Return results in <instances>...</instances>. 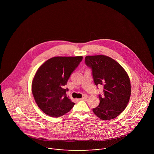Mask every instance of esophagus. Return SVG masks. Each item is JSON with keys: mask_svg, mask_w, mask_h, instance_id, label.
<instances>
[{"mask_svg": "<svg viewBox=\"0 0 154 154\" xmlns=\"http://www.w3.org/2000/svg\"><path fill=\"white\" fill-rule=\"evenodd\" d=\"M87 97H88L87 96H84V97H82L80 100H85V101H86V100H87Z\"/></svg>", "mask_w": 154, "mask_h": 154, "instance_id": "esophagus-1", "label": "esophagus"}]
</instances>
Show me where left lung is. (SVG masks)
Wrapping results in <instances>:
<instances>
[{
    "label": "left lung",
    "mask_w": 154,
    "mask_h": 154,
    "mask_svg": "<svg viewBox=\"0 0 154 154\" xmlns=\"http://www.w3.org/2000/svg\"><path fill=\"white\" fill-rule=\"evenodd\" d=\"M85 62L92 70L95 84L104 89V96L99 95L100 103L93 112L103 120L117 117L125 109L131 96L128 74L117 62L105 55L87 56Z\"/></svg>",
    "instance_id": "obj_1"
}]
</instances>
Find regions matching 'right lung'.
Masks as SVG:
<instances>
[{"mask_svg":"<svg viewBox=\"0 0 154 154\" xmlns=\"http://www.w3.org/2000/svg\"><path fill=\"white\" fill-rule=\"evenodd\" d=\"M82 57H57L47 60L37 70L32 81V89L38 107L47 115L59 117L73 108L66 94L70 75L79 65Z\"/></svg>","mask_w":154,"mask_h":154,"instance_id":"right-lung-1","label":"right lung"}]
</instances>
